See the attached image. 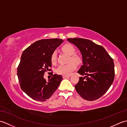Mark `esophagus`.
Listing matches in <instances>:
<instances>
[{
  "label": "esophagus",
  "instance_id": "esophagus-1",
  "mask_svg": "<svg viewBox=\"0 0 127 127\" xmlns=\"http://www.w3.org/2000/svg\"><path fill=\"white\" fill-rule=\"evenodd\" d=\"M70 77V76H66V75H63V79H66V78Z\"/></svg>",
  "mask_w": 127,
  "mask_h": 127
}]
</instances>
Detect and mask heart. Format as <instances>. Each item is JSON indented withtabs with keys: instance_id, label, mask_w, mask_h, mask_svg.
Here are the masks:
<instances>
[{
	"instance_id": "obj_1",
	"label": "heart",
	"mask_w": 127,
	"mask_h": 127,
	"mask_svg": "<svg viewBox=\"0 0 127 127\" xmlns=\"http://www.w3.org/2000/svg\"><path fill=\"white\" fill-rule=\"evenodd\" d=\"M62 50L64 52L67 53L69 55H71L70 58L69 59V63L66 64V65H61L58 66L57 70V72L58 74L66 75V76H69L72 71H74L76 68V64H79L81 63V58L80 57L75 55L76 52V49L73 45L70 44H66L64 45L62 47ZM57 55L56 51H53L51 56V63L53 65H55L57 63Z\"/></svg>"
}]
</instances>
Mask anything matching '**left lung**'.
<instances>
[{
    "label": "left lung",
    "mask_w": 127,
    "mask_h": 127,
    "mask_svg": "<svg viewBox=\"0 0 127 127\" xmlns=\"http://www.w3.org/2000/svg\"><path fill=\"white\" fill-rule=\"evenodd\" d=\"M67 40L79 48L82 56L83 65L77 72L85 77H79L75 88L83 99L95 100L106 92L114 82V60L103 47L90 40L70 38Z\"/></svg>",
    "instance_id": "1"
}]
</instances>
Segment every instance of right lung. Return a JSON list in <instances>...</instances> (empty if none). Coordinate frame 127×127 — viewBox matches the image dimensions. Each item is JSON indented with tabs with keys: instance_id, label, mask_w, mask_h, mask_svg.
<instances>
[{
	"instance_id": "obj_1",
	"label": "right lung",
	"mask_w": 127,
	"mask_h": 127,
	"mask_svg": "<svg viewBox=\"0 0 127 127\" xmlns=\"http://www.w3.org/2000/svg\"><path fill=\"white\" fill-rule=\"evenodd\" d=\"M63 40L61 39H42L35 42L23 51L17 67V76L21 88L34 100L45 101L58 88L63 77L51 73L47 81L45 72L52 71L51 54Z\"/></svg>"
}]
</instances>
